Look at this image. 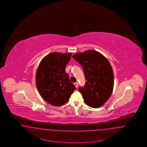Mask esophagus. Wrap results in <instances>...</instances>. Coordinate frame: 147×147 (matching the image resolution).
<instances>
[{"label":"esophagus","mask_w":147,"mask_h":147,"mask_svg":"<svg viewBox=\"0 0 147 147\" xmlns=\"http://www.w3.org/2000/svg\"><path fill=\"white\" fill-rule=\"evenodd\" d=\"M74 85H75V86H76V88H78V83H77V82H76V83H74Z\"/></svg>","instance_id":"34e87169"}]
</instances>
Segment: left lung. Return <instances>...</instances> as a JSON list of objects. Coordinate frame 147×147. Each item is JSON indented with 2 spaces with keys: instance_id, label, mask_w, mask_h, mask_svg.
Segmentation results:
<instances>
[{
  "instance_id": "8db88e82",
  "label": "left lung",
  "mask_w": 147,
  "mask_h": 147,
  "mask_svg": "<svg viewBox=\"0 0 147 147\" xmlns=\"http://www.w3.org/2000/svg\"><path fill=\"white\" fill-rule=\"evenodd\" d=\"M83 67L85 80L84 87L78 90L89 106L98 108L104 105L112 94L114 77L108 59L96 51L90 49L72 56Z\"/></svg>"
}]
</instances>
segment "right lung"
I'll return each instance as SVG.
<instances>
[{
	"mask_svg": "<svg viewBox=\"0 0 147 147\" xmlns=\"http://www.w3.org/2000/svg\"><path fill=\"white\" fill-rule=\"evenodd\" d=\"M71 56V53H51L42 59L37 68V89L43 99L51 105H64L76 89L65 72V67Z\"/></svg>",
	"mask_w": 147,
	"mask_h": 147,
	"instance_id": "1",
	"label": "right lung"
}]
</instances>
